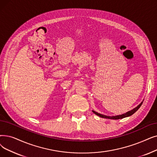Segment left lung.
I'll return each instance as SVG.
<instances>
[{"mask_svg":"<svg viewBox=\"0 0 157 157\" xmlns=\"http://www.w3.org/2000/svg\"><path fill=\"white\" fill-rule=\"evenodd\" d=\"M142 103H143V101L141 102V103H140L137 107H135V108L133 109V110H130V111H129V112H126V113L122 114V115H115V116H107V115H103V114L99 113H98V112H95V111H94V110H92V112H93L94 113H95V115H98L99 117H102V118L110 119H115V120H116V119H123V118H124V117H129V116H130V115H133L134 113H135L136 112H137V111L139 110V108L141 106Z\"/></svg>","mask_w":157,"mask_h":157,"instance_id":"1","label":"left lung"}]
</instances>
